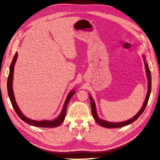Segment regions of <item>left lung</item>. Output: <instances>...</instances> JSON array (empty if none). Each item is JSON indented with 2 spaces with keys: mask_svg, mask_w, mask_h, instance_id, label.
<instances>
[{
  "mask_svg": "<svg viewBox=\"0 0 160 160\" xmlns=\"http://www.w3.org/2000/svg\"><path fill=\"white\" fill-rule=\"evenodd\" d=\"M144 58V61H145V57L143 56ZM145 66H146V70L147 72V76H148V93L146 95V100L144 101V103L142 106V109H140V111L137 113V115H135L133 118H132L129 120L126 121V122H120V123H112V122H106L105 120L101 119L99 118L98 116V114H97V111L95 109V102L93 99V98H91V96H90V101H91V111H92V114H93V117L95 119V122L98 123L99 125H100L101 126H102L103 128H122L123 126H125V125H128L130 123H133L135 122L140 115L142 114V113L144 111L145 109L146 108V105L148 104V100L149 98V95L150 93H151V89H152V78H151V72H150V70L149 69L148 64L147 62H145Z\"/></svg>",
  "mask_w": 160,
  "mask_h": 160,
  "instance_id": "obj_1",
  "label": "left lung"
}]
</instances>
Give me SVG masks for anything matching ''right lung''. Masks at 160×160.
<instances>
[{
  "mask_svg": "<svg viewBox=\"0 0 160 160\" xmlns=\"http://www.w3.org/2000/svg\"><path fill=\"white\" fill-rule=\"evenodd\" d=\"M17 52H16L15 55H14L12 61L11 62V64L10 65V71H9V75L7 79V90H8V97L10 98L11 104L12 105V108L15 111L17 114L18 115V117L20 118L23 122L25 123L29 124L32 126L35 127H39V128H55L57 126H59V125L63 122L65 116H66V112H67V104H68L69 100L71 99V97L74 95L75 91H71L69 94L67 96V98L65 100V102L63 106V108L61 111V114L59 115V117H58L56 119L52 120V121H35L29 118H26L25 115H24L21 111L19 109L18 105L15 101V99H14V95L13 93V90H12V79H13V71H14V64H15V62L17 61Z\"/></svg>",
  "mask_w": 160,
  "mask_h": 160,
  "instance_id": "obj_1",
  "label": "right lung"
}]
</instances>
